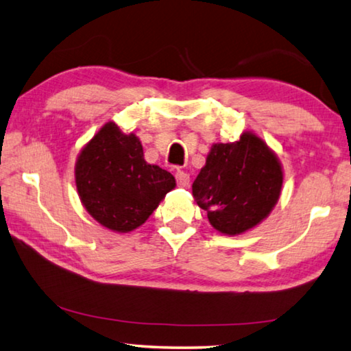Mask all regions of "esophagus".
Masks as SVG:
<instances>
[{
    "label": "esophagus",
    "mask_w": 351,
    "mask_h": 351,
    "mask_svg": "<svg viewBox=\"0 0 351 351\" xmlns=\"http://www.w3.org/2000/svg\"><path fill=\"white\" fill-rule=\"evenodd\" d=\"M175 176H176V184H178V186H180V187H187L189 186L190 176L186 173V171L178 170Z\"/></svg>",
    "instance_id": "esophagus-1"
}]
</instances>
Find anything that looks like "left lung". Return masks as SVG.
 <instances>
[{
	"label": "left lung",
	"instance_id": "obj_1",
	"mask_svg": "<svg viewBox=\"0 0 351 351\" xmlns=\"http://www.w3.org/2000/svg\"><path fill=\"white\" fill-rule=\"evenodd\" d=\"M283 170L277 154L252 132L213 144L192 184L197 204L213 229L240 235L260 224L280 198Z\"/></svg>",
	"mask_w": 351,
	"mask_h": 351
}]
</instances>
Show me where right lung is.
<instances>
[{
	"instance_id": "right-lung-1",
	"label": "right lung",
	"mask_w": 351,
	"mask_h": 351,
	"mask_svg": "<svg viewBox=\"0 0 351 351\" xmlns=\"http://www.w3.org/2000/svg\"><path fill=\"white\" fill-rule=\"evenodd\" d=\"M75 186L97 223L125 234L147 221L176 181L167 170L145 161L138 136L106 122L77 156Z\"/></svg>"
}]
</instances>
